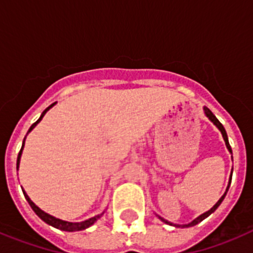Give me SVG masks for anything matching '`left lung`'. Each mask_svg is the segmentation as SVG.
<instances>
[{
    "label": "left lung",
    "mask_w": 253,
    "mask_h": 253,
    "mask_svg": "<svg viewBox=\"0 0 253 253\" xmlns=\"http://www.w3.org/2000/svg\"><path fill=\"white\" fill-rule=\"evenodd\" d=\"M204 114H205V115H207L208 119H209L210 122L213 123V124L215 125L216 128H218L219 130H220V133H222V135H223V139H224V142H225V146H227V149H228V151H229V153L232 154V148H231V146H229V142H228V135H227V131H225L224 126H223V125L220 124V122H219V120L216 119L215 115H214V114L211 113V111H210L207 106H204ZM231 181H232V172H231V177H229V181H228V186H227V189H225V193L222 195V198L219 199L218 202H216V204L214 205V207L211 208V209L208 210V211H205V213H203L202 215H199L198 218L194 219L193 222L187 223V224H173V223L169 222V220H166V219L161 218V216L157 215V214H156V215H157L158 218H160L163 223H166V224H169V225H173V227H176V228H189V227H194V225H196V224H198V223L202 222V220H204L205 218H208V216H209L210 214L214 213V211H215V210H216V208H218L219 205L222 204V202H223V200H224L225 195H227V193H228V189H229V186H231Z\"/></svg>",
    "instance_id": "1"
}]
</instances>
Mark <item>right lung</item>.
<instances>
[{
    "instance_id": "right-lung-1",
    "label": "right lung",
    "mask_w": 253,
    "mask_h": 253,
    "mask_svg": "<svg viewBox=\"0 0 253 253\" xmlns=\"http://www.w3.org/2000/svg\"><path fill=\"white\" fill-rule=\"evenodd\" d=\"M55 104H57V102H54V104H51L50 106L46 107L45 110H44L43 113H42V115H40L39 119H38L37 122L34 123V124L31 125L30 129H29V131H28V134L30 133V131L33 130V129H34L38 124H39L40 120L43 119V116L46 114V111L50 110L51 107L54 106ZM28 134H26V135H28ZM25 139H26V137L24 138V142H22V147H21V149H20L19 156H17V162H16V169H19V166H20V160H21L22 149H24V146H25ZM22 193H24V195H25V199H26V200H28V203H29V205H30V207H31V209H33L35 211V214H37V215L39 216V218L42 219L43 222H45L46 224H49V225H51V227L57 228V229H60V231H66V232L84 231V229H87V228H88V227H91V225H92L93 223H95L96 220H97V219L101 218V216L104 215V213H105V210H104V211H102L101 214H97V215L92 216V218L86 219V220H84V222H67V220H63V219L55 218V216H53V215H50V214L45 213L44 210H42L39 207H37V205H35L34 203L31 202V199L29 198L28 194L25 193V190H22Z\"/></svg>"
}]
</instances>
